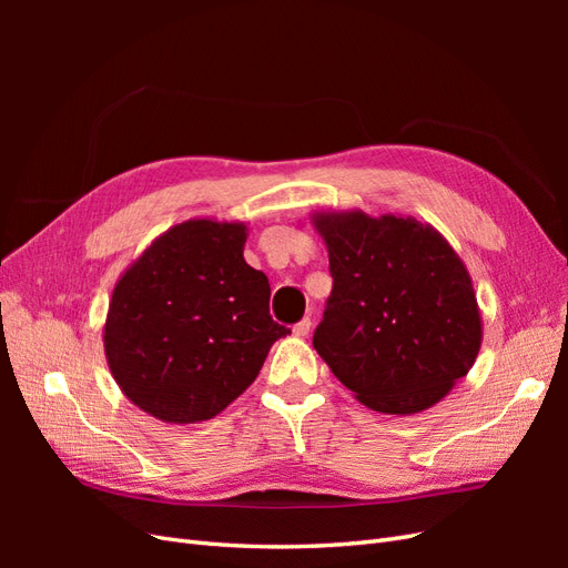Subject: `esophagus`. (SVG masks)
Here are the masks:
<instances>
[{
	"label": "esophagus",
	"mask_w": 568,
	"mask_h": 568,
	"mask_svg": "<svg viewBox=\"0 0 568 568\" xmlns=\"http://www.w3.org/2000/svg\"><path fill=\"white\" fill-rule=\"evenodd\" d=\"M311 326H313V322H311V317H303L298 324H294V334L296 336H307V334H311Z\"/></svg>",
	"instance_id": "esophagus-1"
}]
</instances>
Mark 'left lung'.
Returning a JSON list of instances; mask_svg holds the SVG:
<instances>
[{"label":"left lung","instance_id":"obj_1","mask_svg":"<svg viewBox=\"0 0 568 568\" xmlns=\"http://www.w3.org/2000/svg\"><path fill=\"white\" fill-rule=\"evenodd\" d=\"M334 277L313 346L355 398L384 415L440 403L474 367L484 322L467 265L412 215L315 211Z\"/></svg>","mask_w":568,"mask_h":568}]
</instances>
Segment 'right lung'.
<instances>
[{
  "mask_svg": "<svg viewBox=\"0 0 568 568\" xmlns=\"http://www.w3.org/2000/svg\"><path fill=\"white\" fill-rule=\"evenodd\" d=\"M246 222L192 217L120 274L104 353L125 398L165 424L220 415L291 334L270 317V282L244 261Z\"/></svg>",
  "mask_w": 568,
  "mask_h": 568,
  "instance_id": "right-lung-1",
  "label": "right lung"
}]
</instances>
